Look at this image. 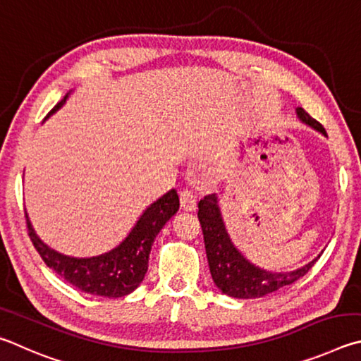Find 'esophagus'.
<instances>
[{
	"label": "esophagus",
	"mask_w": 361,
	"mask_h": 361,
	"mask_svg": "<svg viewBox=\"0 0 361 361\" xmlns=\"http://www.w3.org/2000/svg\"><path fill=\"white\" fill-rule=\"evenodd\" d=\"M180 200V209L187 212H193L197 209V197L190 190H184L179 195Z\"/></svg>",
	"instance_id": "obj_1"
}]
</instances>
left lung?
<instances>
[{
	"label": "left lung",
	"instance_id": "obj_1",
	"mask_svg": "<svg viewBox=\"0 0 361 361\" xmlns=\"http://www.w3.org/2000/svg\"><path fill=\"white\" fill-rule=\"evenodd\" d=\"M296 114L301 122L326 136L324 126L309 116L302 107H298ZM198 219L201 230H203L212 281L217 288L222 290V293L233 296V298H262V296L274 293L279 288L301 279L320 258V255H317L312 262L298 269L290 271V273H271V271L258 268L245 260V257L233 245L228 233H226L216 195H207L204 200L200 201Z\"/></svg>",
	"mask_w": 361,
	"mask_h": 361
}]
</instances>
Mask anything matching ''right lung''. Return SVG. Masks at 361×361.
Returning <instances> with one entry per match:
<instances>
[{
    "label": "right lung",
    "mask_w": 361,
    "mask_h": 361,
    "mask_svg": "<svg viewBox=\"0 0 361 361\" xmlns=\"http://www.w3.org/2000/svg\"><path fill=\"white\" fill-rule=\"evenodd\" d=\"M66 98L68 94L52 112L59 111ZM177 211L179 197L173 188L142 212L128 236L116 249L90 258L68 257L50 249L37 238L27 212L25 219L31 243L50 269L80 292L106 298H120L136 290L142 282L149 268V254L154 239Z\"/></svg>",
    "instance_id": "right-lung-1"
}]
</instances>
